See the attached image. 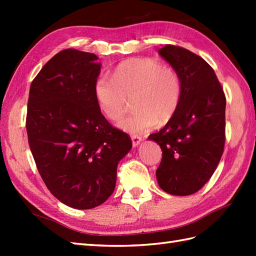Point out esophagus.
I'll return each mask as SVG.
<instances>
[{
  "label": "esophagus",
  "instance_id": "34e87169",
  "mask_svg": "<svg viewBox=\"0 0 256 256\" xmlns=\"http://www.w3.org/2000/svg\"><path fill=\"white\" fill-rule=\"evenodd\" d=\"M131 138H132V144L134 148L135 146H138L140 143V140H142V138L138 136V135H131Z\"/></svg>",
  "mask_w": 256,
  "mask_h": 256
}]
</instances>
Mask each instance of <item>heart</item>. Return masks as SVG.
<instances>
[{
	"label": "heart",
	"instance_id": "obj_1",
	"mask_svg": "<svg viewBox=\"0 0 256 256\" xmlns=\"http://www.w3.org/2000/svg\"><path fill=\"white\" fill-rule=\"evenodd\" d=\"M96 96L106 116L116 121L134 99L138 110L122 118L118 126L142 133L166 123L176 113L182 98V80L175 69L153 58H135L120 64L113 77L96 80Z\"/></svg>",
	"mask_w": 256,
	"mask_h": 256
}]
</instances>
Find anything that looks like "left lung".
Wrapping results in <instances>:
<instances>
[{
  "label": "left lung",
  "mask_w": 256,
  "mask_h": 256,
  "mask_svg": "<svg viewBox=\"0 0 256 256\" xmlns=\"http://www.w3.org/2000/svg\"><path fill=\"white\" fill-rule=\"evenodd\" d=\"M158 52L180 77L182 98L174 116L148 136L162 150L156 177L165 192L189 196L204 186L224 154L226 99L214 70L200 56L170 44Z\"/></svg>",
  "instance_id": "left-lung-1"
}]
</instances>
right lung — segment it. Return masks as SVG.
<instances>
[{
    "label": "right lung",
    "instance_id": "obj_1",
    "mask_svg": "<svg viewBox=\"0 0 256 256\" xmlns=\"http://www.w3.org/2000/svg\"><path fill=\"white\" fill-rule=\"evenodd\" d=\"M72 48L50 59L32 81L26 131L38 172L62 204L91 209L113 194L130 135L108 121L96 96L101 64Z\"/></svg>",
    "mask_w": 256,
    "mask_h": 256
}]
</instances>
